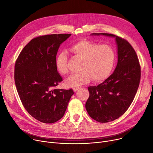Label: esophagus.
Instances as JSON below:
<instances>
[{"label":"esophagus","instance_id":"obj_1","mask_svg":"<svg viewBox=\"0 0 153 153\" xmlns=\"http://www.w3.org/2000/svg\"><path fill=\"white\" fill-rule=\"evenodd\" d=\"M79 89V87H74V88H73V91H74V92H76V91H77Z\"/></svg>","mask_w":153,"mask_h":153}]
</instances>
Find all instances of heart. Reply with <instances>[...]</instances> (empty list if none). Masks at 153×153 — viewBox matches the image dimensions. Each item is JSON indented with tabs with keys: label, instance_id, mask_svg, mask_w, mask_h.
<instances>
[{
	"label": "heart",
	"instance_id": "heart-1",
	"mask_svg": "<svg viewBox=\"0 0 153 153\" xmlns=\"http://www.w3.org/2000/svg\"><path fill=\"white\" fill-rule=\"evenodd\" d=\"M71 50L75 58L81 61L77 74L71 76L66 80L70 87L78 86L89 82H102L110 74L114 68L115 54L112 48L107 45H102L87 39L78 42L71 46ZM68 57L66 51H61L56 59V66L62 75H68Z\"/></svg>",
	"mask_w": 153,
	"mask_h": 153
}]
</instances>
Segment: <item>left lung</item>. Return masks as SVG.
Masks as SVG:
<instances>
[{"label":"left lung","instance_id":"8db88e82","mask_svg":"<svg viewBox=\"0 0 153 153\" xmlns=\"http://www.w3.org/2000/svg\"><path fill=\"white\" fill-rule=\"evenodd\" d=\"M115 38L118 62L113 72L102 83L88 87L89 97L85 108L89 116L100 123L121 117L129 108L138 89L141 67L136 53L126 39L109 33H92Z\"/></svg>","mask_w":153,"mask_h":153}]
</instances>
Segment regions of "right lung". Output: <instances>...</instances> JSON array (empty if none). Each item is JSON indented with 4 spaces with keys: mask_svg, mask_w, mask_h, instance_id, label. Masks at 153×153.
Listing matches in <instances>:
<instances>
[{
    "mask_svg": "<svg viewBox=\"0 0 153 153\" xmlns=\"http://www.w3.org/2000/svg\"><path fill=\"white\" fill-rule=\"evenodd\" d=\"M71 35L53 34L32 39L15 62V82L23 105L30 115L44 123L60 120L74 94L72 89H54L62 81L56 66V54Z\"/></svg>",
    "mask_w": 153,
    "mask_h": 153,
    "instance_id": "right-lung-1",
    "label": "right lung"
}]
</instances>
